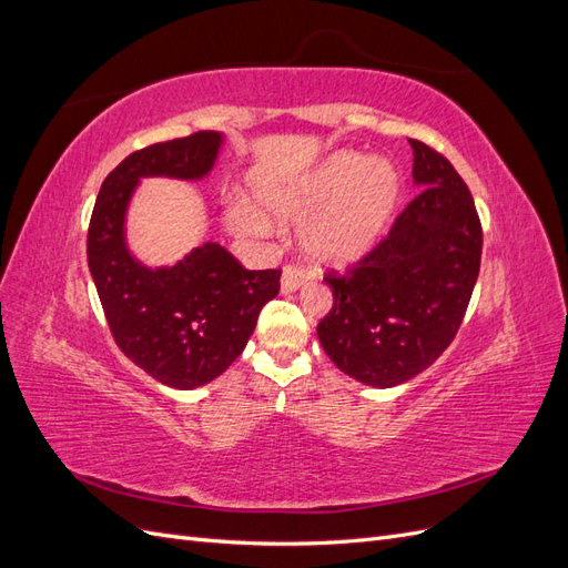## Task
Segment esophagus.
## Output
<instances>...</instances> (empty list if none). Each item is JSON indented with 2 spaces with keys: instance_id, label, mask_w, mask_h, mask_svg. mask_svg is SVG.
<instances>
[{
  "instance_id": "esophagus-1",
  "label": "esophagus",
  "mask_w": 568,
  "mask_h": 568,
  "mask_svg": "<svg viewBox=\"0 0 568 568\" xmlns=\"http://www.w3.org/2000/svg\"><path fill=\"white\" fill-rule=\"evenodd\" d=\"M307 280H311V270L298 265V263H288L282 272V291H284V294H288V291H296Z\"/></svg>"
}]
</instances>
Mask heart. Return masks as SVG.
Segmentation results:
<instances>
[{
  "mask_svg": "<svg viewBox=\"0 0 568 568\" xmlns=\"http://www.w3.org/2000/svg\"><path fill=\"white\" fill-rule=\"evenodd\" d=\"M400 184L386 163L367 161L359 153H336L301 186H267L261 194L265 209L286 220H305V248L320 261L348 263L367 253L390 220ZM234 227L263 234L267 222L248 205H234Z\"/></svg>",
  "mask_w": 568,
  "mask_h": 568,
  "instance_id": "1",
  "label": "heart"
}]
</instances>
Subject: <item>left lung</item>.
I'll return each mask as SVG.
<instances>
[{"label": "left lung", "mask_w": 568, "mask_h": 568, "mask_svg": "<svg viewBox=\"0 0 568 568\" xmlns=\"http://www.w3.org/2000/svg\"><path fill=\"white\" fill-rule=\"evenodd\" d=\"M422 192L346 270H326L334 305L317 324L332 363L376 388L409 382L450 346L467 313L484 248L469 186L453 163L409 140Z\"/></svg>", "instance_id": "1"}]
</instances>
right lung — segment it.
Here are the masks:
<instances>
[{"label":"right lung","mask_w":568,"mask_h":568,"mask_svg":"<svg viewBox=\"0 0 568 568\" xmlns=\"http://www.w3.org/2000/svg\"><path fill=\"white\" fill-rule=\"evenodd\" d=\"M217 149V132H194L130 153L101 184L88 230V265L115 346L182 390L213 382L242 355L261 307L280 294L282 270H246L211 242L173 267L149 270L128 253L123 220L136 180H199Z\"/></svg>","instance_id":"add662e5"}]
</instances>
